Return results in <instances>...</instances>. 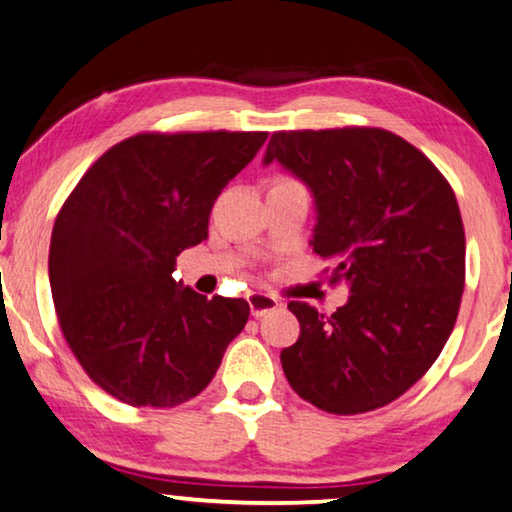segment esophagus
Masks as SVG:
<instances>
[{"label":"esophagus","instance_id":"obj_1","mask_svg":"<svg viewBox=\"0 0 512 512\" xmlns=\"http://www.w3.org/2000/svg\"><path fill=\"white\" fill-rule=\"evenodd\" d=\"M248 305H250V315L257 317V319L280 308L276 296H269V294H262V292H250L248 294Z\"/></svg>","mask_w":512,"mask_h":512}]
</instances>
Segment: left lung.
Listing matches in <instances>:
<instances>
[{
	"label": "left lung",
	"instance_id": "1",
	"mask_svg": "<svg viewBox=\"0 0 512 512\" xmlns=\"http://www.w3.org/2000/svg\"><path fill=\"white\" fill-rule=\"evenodd\" d=\"M273 160L310 188L312 250L349 285L331 317L287 305L301 324L280 352L289 386L329 414L384 407L430 370L460 310L467 246L451 183L384 128L278 131Z\"/></svg>",
	"mask_w": 512,
	"mask_h": 512
}]
</instances>
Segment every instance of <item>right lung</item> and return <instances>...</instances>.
<instances>
[{"label": "right lung", "mask_w": 512, "mask_h": 512, "mask_svg": "<svg viewBox=\"0 0 512 512\" xmlns=\"http://www.w3.org/2000/svg\"><path fill=\"white\" fill-rule=\"evenodd\" d=\"M266 135H133L68 195L52 227V301L71 352L112 398L158 409L195 398L246 326L248 301L207 299L172 273Z\"/></svg>", "instance_id": "1"}]
</instances>
